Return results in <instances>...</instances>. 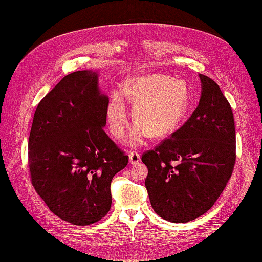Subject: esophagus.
I'll use <instances>...</instances> for the list:
<instances>
[{"mask_svg":"<svg viewBox=\"0 0 262 262\" xmlns=\"http://www.w3.org/2000/svg\"><path fill=\"white\" fill-rule=\"evenodd\" d=\"M129 158H130V163L131 164H138L140 161H141V156L139 154V152H137V150H131V152L129 153Z\"/></svg>","mask_w":262,"mask_h":262,"instance_id":"esophagus-1","label":"esophagus"}]
</instances>
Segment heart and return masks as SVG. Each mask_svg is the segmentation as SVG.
<instances>
[{
	"mask_svg": "<svg viewBox=\"0 0 262 262\" xmlns=\"http://www.w3.org/2000/svg\"><path fill=\"white\" fill-rule=\"evenodd\" d=\"M124 95L133 102L137 122L130 130L128 142L140 145L150 133L163 137L175 130L186 116L189 106V87L182 80L160 73H148L125 83L124 94L115 91L106 107L110 132L122 139L129 124V112Z\"/></svg>",
	"mask_w": 262,
	"mask_h": 262,
	"instance_id": "heart-1",
	"label": "heart"
}]
</instances>
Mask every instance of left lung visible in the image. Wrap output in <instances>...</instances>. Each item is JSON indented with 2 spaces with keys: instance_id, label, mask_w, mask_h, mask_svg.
<instances>
[{
  "instance_id": "obj_1",
  "label": "left lung",
  "mask_w": 262,
  "mask_h": 262,
  "mask_svg": "<svg viewBox=\"0 0 262 262\" xmlns=\"http://www.w3.org/2000/svg\"><path fill=\"white\" fill-rule=\"evenodd\" d=\"M199 105L170 137L142 155L154 211L186 223L208 212L223 192L236 162L231 105L212 78L200 74Z\"/></svg>"
}]
</instances>
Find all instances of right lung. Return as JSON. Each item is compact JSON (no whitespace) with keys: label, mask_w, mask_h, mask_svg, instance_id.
I'll list each match as a JSON object with an SVG mask.
<instances>
[{"label":"right lung","mask_w":262,"mask_h":262,"mask_svg":"<svg viewBox=\"0 0 262 262\" xmlns=\"http://www.w3.org/2000/svg\"><path fill=\"white\" fill-rule=\"evenodd\" d=\"M97 73L64 76L39 102L28 140L30 180L55 215L77 226L112 207L110 184L129 162L104 131L108 97Z\"/></svg>","instance_id":"right-lung-1"}]
</instances>
